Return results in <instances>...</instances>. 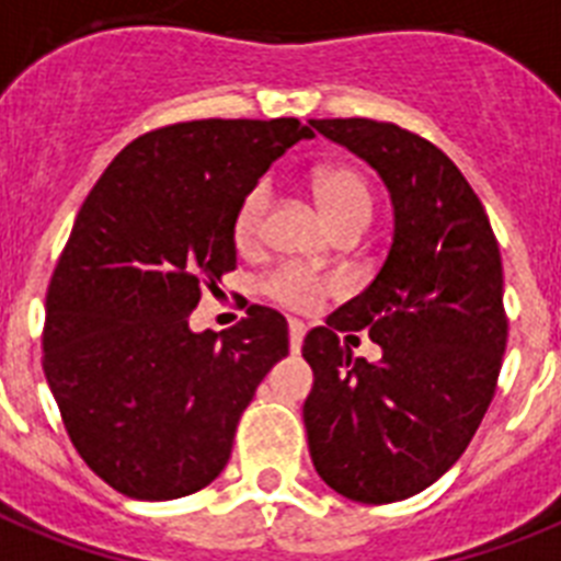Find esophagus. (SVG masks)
<instances>
[{
  "mask_svg": "<svg viewBox=\"0 0 561 561\" xmlns=\"http://www.w3.org/2000/svg\"><path fill=\"white\" fill-rule=\"evenodd\" d=\"M304 335H307V327L291 318V321H289V350H291V353H300Z\"/></svg>",
  "mask_w": 561,
  "mask_h": 561,
  "instance_id": "obj_1",
  "label": "esophagus"
}]
</instances>
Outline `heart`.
<instances>
[{
	"mask_svg": "<svg viewBox=\"0 0 561 561\" xmlns=\"http://www.w3.org/2000/svg\"><path fill=\"white\" fill-rule=\"evenodd\" d=\"M312 192L327 211L335 229L353 224H369L373 215V192H369L367 178L353 165H323L312 174ZM270 206V186L266 183H254L243 197H240L234 217H231V238L238 247H252L261 231L263 211ZM335 277L318 275L304 266H280L263 280V295L272 298L275 304L295 312H309L321 304L327 295L337 291Z\"/></svg>",
	"mask_w": 561,
	"mask_h": 561,
	"instance_id": "1",
	"label": "heart"
}]
</instances>
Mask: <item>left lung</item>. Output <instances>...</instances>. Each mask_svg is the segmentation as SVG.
Returning a JSON list of instances; mask_svg holds the SVG:
<instances>
[{
  "label": "left lung",
  "instance_id": "obj_1",
  "mask_svg": "<svg viewBox=\"0 0 561 561\" xmlns=\"http://www.w3.org/2000/svg\"><path fill=\"white\" fill-rule=\"evenodd\" d=\"M367 160L390 188L396 231L373 284L304 337L314 387L304 404L309 456L335 493L364 504L410 499L467 450L507 344L502 254L488 211L450 157L375 119H309ZM369 329L375 365L340 344Z\"/></svg>",
  "mask_w": 561,
  "mask_h": 561
}]
</instances>
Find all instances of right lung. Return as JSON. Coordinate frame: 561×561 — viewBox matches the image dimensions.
Returning <instances> with one entry per match:
<instances>
[{
    "label": "right lung",
    "instance_id": "add662e5",
    "mask_svg": "<svg viewBox=\"0 0 561 561\" xmlns=\"http://www.w3.org/2000/svg\"><path fill=\"white\" fill-rule=\"evenodd\" d=\"M312 128L295 117L192 119L142 134L82 203L45 300L42 367L71 444L128 499L192 496L220 476L286 318L247 309L192 332L203 286L238 266L240 197Z\"/></svg>",
    "mask_w": 561,
    "mask_h": 561
}]
</instances>
